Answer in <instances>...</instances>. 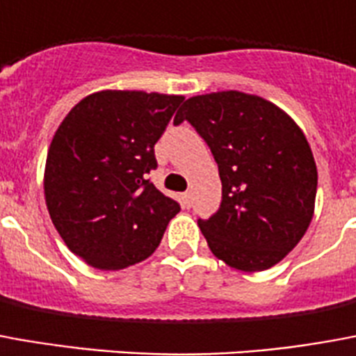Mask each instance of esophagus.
Returning <instances> with one entry per match:
<instances>
[{"mask_svg":"<svg viewBox=\"0 0 356 356\" xmlns=\"http://www.w3.org/2000/svg\"><path fill=\"white\" fill-rule=\"evenodd\" d=\"M181 200H183V205H185V207H191V205H192V194H191V192H183V194H181Z\"/></svg>","mask_w":356,"mask_h":356,"instance_id":"obj_1","label":"esophagus"}]
</instances>
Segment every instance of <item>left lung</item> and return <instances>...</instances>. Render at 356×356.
Masks as SVG:
<instances>
[{
	"instance_id": "left-lung-1",
	"label": "left lung",
	"mask_w": 356,
	"mask_h": 356,
	"mask_svg": "<svg viewBox=\"0 0 356 356\" xmlns=\"http://www.w3.org/2000/svg\"><path fill=\"white\" fill-rule=\"evenodd\" d=\"M188 120L209 145L222 202L198 220L211 252L241 272H262L304 238L315 211L317 165L300 126L264 97L238 90L188 97Z\"/></svg>"
}]
</instances>
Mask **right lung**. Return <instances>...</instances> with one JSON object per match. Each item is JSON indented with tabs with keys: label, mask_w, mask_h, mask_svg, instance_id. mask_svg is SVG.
I'll use <instances>...</instances> for the list:
<instances>
[{
	"label": "right lung",
	"mask_w": 356,
	"mask_h": 356,
	"mask_svg": "<svg viewBox=\"0 0 356 356\" xmlns=\"http://www.w3.org/2000/svg\"><path fill=\"white\" fill-rule=\"evenodd\" d=\"M183 96L102 90L58 126L44 165V202L71 252L97 270L151 257L181 207L149 181L154 145Z\"/></svg>",
	"instance_id": "right-lung-1"
}]
</instances>
